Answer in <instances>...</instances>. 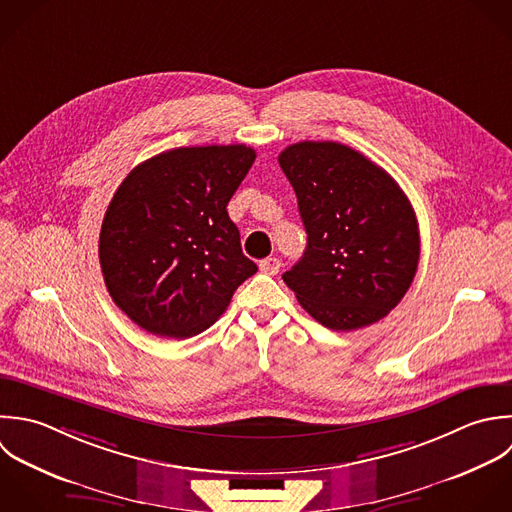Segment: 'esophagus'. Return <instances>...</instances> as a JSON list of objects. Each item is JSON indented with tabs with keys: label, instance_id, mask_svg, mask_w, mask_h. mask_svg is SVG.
<instances>
[{
	"label": "esophagus",
	"instance_id": "obj_1",
	"mask_svg": "<svg viewBox=\"0 0 512 512\" xmlns=\"http://www.w3.org/2000/svg\"><path fill=\"white\" fill-rule=\"evenodd\" d=\"M259 269H261L263 273H267V275H277L279 269H281V261H279L277 257H267V259H263V261L259 263Z\"/></svg>",
	"mask_w": 512,
	"mask_h": 512
}]
</instances>
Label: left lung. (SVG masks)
Instances as JSON below:
<instances>
[{
	"mask_svg": "<svg viewBox=\"0 0 512 512\" xmlns=\"http://www.w3.org/2000/svg\"><path fill=\"white\" fill-rule=\"evenodd\" d=\"M307 231L283 281L333 331L373 325L409 291L421 255L419 223L397 181L349 145L301 141L279 155Z\"/></svg>",
	"mask_w": 512,
	"mask_h": 512,
	"instance_id": "8db88e82",
	"label": "left lung"
}]
</instances>
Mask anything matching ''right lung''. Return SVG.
<instances>
[{
	"instance_id": "1",
	"label": "right lung",
	"mask_w": 512,
	"mask_h": 512,
	"mask_svg": "<svg viewBox=\"0 0 512 512\" xmlns=\"http://www.w3.org/2000/svg\"><path fill=\"white\" fill-rule=\"evenodd\" d=\"M247 145L177 147L139 163L99 233L113 303L141 329L187 339L209 329L257 273L227 203L255 161Z\"/></svg>"
}]
</instances>
